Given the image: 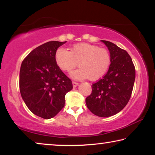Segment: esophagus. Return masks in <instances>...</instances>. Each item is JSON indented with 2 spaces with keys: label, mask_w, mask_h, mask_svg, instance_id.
I'll use <instances>...</instances> for the list:
<instances>
[{
  "label": "esophagus",
  "mask_w": 155,
  "mask_h": 155,
  "mask_svg": "<svg viewBox=\"0 0 155 155\" xmlns=\"http://www.w3.org/2000/svg\"><path fill=\"white\" fill-rule=\"evenodd\" d=\"M72 83H73V87L74 88H75L76 87H77L78 85V84H78V82H72Z\"/></svg>",
  "instance_id": "34e87169"
}]
</instances>
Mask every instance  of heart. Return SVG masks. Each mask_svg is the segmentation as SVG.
Masks as SVG:
<instances>
[{"label":"heart","instance_id":"heart-1","mask_svg":"<svg viewBox=\"0 0 155 155\" xmlns=\"http://www.w3.org/2000/svg\"><path fill=\"white\" fill-rule=\"evenodd\" d=\"M55 61L61 71L69 72L78 65L79 68L72 71L70 76L75 80H99L110 68L111 56L109 51L94 44L78 43L70 51L60 48L55 54Z\"/></svg>","mask_w":155,"mask_h":155}]
</instances>
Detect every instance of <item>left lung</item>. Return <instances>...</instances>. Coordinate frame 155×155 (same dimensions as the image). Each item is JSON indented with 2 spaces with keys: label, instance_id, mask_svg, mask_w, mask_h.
<instances>
[{
  "label": "left lung",
  "instance_id": "left-lung-1",
  "mask_svg": "<svg viewBox=\"0 0 155 155\" xmlns=\"http://www.w3.org/2000/svg\"><path fill=\"white\" fill-rule=\"evenodd\" d=\"M111 56L107 73L92 87L86 98L87 107L94 115L109 117L120 112L128 104L134 85L135 70L126 51L111 42L101 40Z\"/></svg>",
  "mask_w": 155,
  "mask_h": 155
}]
</instances>
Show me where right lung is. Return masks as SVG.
Wrapping results in <instances>:
<instances>
[{"instance_id": "1", "label": "right lung", "mask_w": 155, "mask_h": 155, "mask_svg": "<svg viewBox=\"0 0 155 155\" xmlns=\"http://www.w3.org/2000/svg\"><path fill=\"white\" fill-rule=\"evenodd\" d=\"M66 41H48L29 53L20 71V90L23 101L34 114L49 119L65 105V96L73 89L71 80L55 61L57 49Z\"/></svg>"}]
</instances>
